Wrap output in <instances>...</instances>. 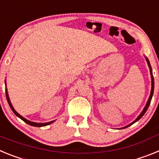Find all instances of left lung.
Wrapping results in <instances>:
<instances>
[{"instance_id":"obj_1","label":"left lung","mask_w":159,"mask_h":159,"mask_svg":"<svg viewBox=\"0 0 159 159\" xmlns=\"http://www.w3.org/2000/svg\"><path fill=\"white\" fill-rule=\"evenodd\" d=\"M146 59H147V64H148V66H149V67H150V71H151V86H152V87H151V95H150V97H149V99H148V101H147V105H146V106H145V107H144V109H143V111H142V113L140 114L139 116V117H138L137 119H136L135 120H134V121L133 122V123H130V124H129L128 126H127V127H123V128H127V127H130V125H132V124H133V123H135V122H137L138 120H139V119H141V118L143 117V116H144V114L146 113V111H147V109H148L149 106H150V104H151V99H152L153 94H154V77H153V74H152V70H151V64H150V62H149L148 59H147V58H146Z\"/></svg>"}]
</instances>
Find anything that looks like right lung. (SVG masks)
Returning a JSON list of instances; mask_svg holds the SVG:
<instances>
[{"mask_svg": "<svg viewBox=\"0 0 159 159\" xmlns=\"http://www.w3.org/2000/svg\"><path fill=\"white\" fill-rule=\"evenodd\" d=\"M5 94H6V98H7V101H8V105H9V107H11V109H12V111H13V113L15 114V115H16L17 117H19L20 119H22V120H23L25 123H28V124L31 125V126H33V127H44V126H47V125L51 124L52 123H53V121H52V122H48V123H33V122H31V121H29V120H27L26 119H25L24 117H22L21 116H20L19 114H18L16 111L14 110L13 107H12V104H11L10 100H9V98H8V92H7L6 89H5Z\"/></svg>", "mask_w": 159, "mask_h": 159, "instance_id": "add662e5", "label": "right lung"}]
</instances>
